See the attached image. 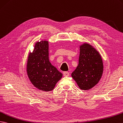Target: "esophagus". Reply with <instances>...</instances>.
<instances>
[{"instance_id": "1", "label": "esophagus", "mask_w": 123, "mask_h": 123, "mask_svg": "<svg viewBox=\"0 0 123 123\" xmlns=\"http://www.w3.org/2000/svg\"><path fill=\"white\" fill-rule=\"evenodd\" d=\"M69 75H70V74L68 72H63V75L64 76H69Z\"/></svg>"}]
</instances>
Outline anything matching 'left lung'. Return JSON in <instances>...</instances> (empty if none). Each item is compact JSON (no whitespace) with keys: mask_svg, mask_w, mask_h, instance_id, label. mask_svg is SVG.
<instances>
[{"mask_svg":"<svg viewBox=\"0 0 123 123\" xmlns=\"http://www.w3.org/2000/svg\"><path fill=\"white\" fill-rule=\"evenodd\" d=\"M103 63L98 51L86 42L80 46L79 64L71 74L78 86L88 90L98 83L103 72Z\"/></svg>","mask_w":123,"mask_h":123,"instance_id":"left-lung-1","label":"left lung"}]
</instances>
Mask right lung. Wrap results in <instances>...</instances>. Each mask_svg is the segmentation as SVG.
I'll return each instance as SVG.
<instances>
[{
    "label": "right lung",
    "instance_id": "add662e5",
    "mask_svg": "<svg viewBox=\"0 0 123 123\" xmlns=\"http://www.w3.org/2000/svg\"><path fill=\"white\" fill-rule=\"evenodd\" d=\"M27 72L33 86L45 92L53 90L62 78V74L49 61L48 40L35 43L33 51L28 55Z\"/></svg>",
    "mask_w": 123,
    "mask_h": 123
}]
</instances>
